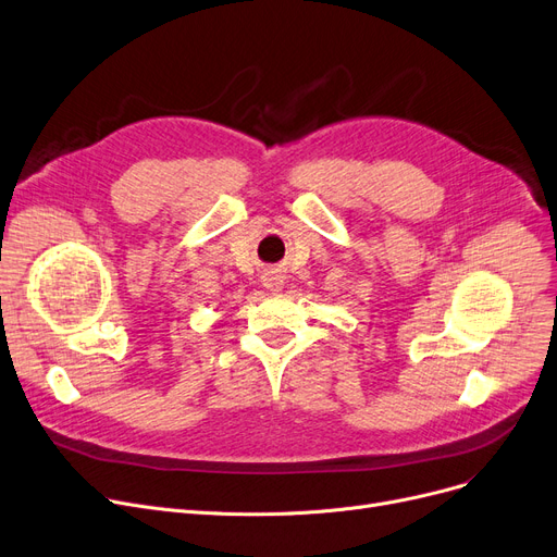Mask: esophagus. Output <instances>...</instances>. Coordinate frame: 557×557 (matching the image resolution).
<instances>
[{"label": "esophagus", "mask_w": 557, "mask_h": 557, "mask_svg": "<svg viewBox=\"0 0 557 557\" xmlns=\"http://www.w3.org/2000/svg\"><path fill=\"white\" fill-rule=\"evenodd\" d=\"M260 281H263V285H265L270 292H278V289H283V285H285V276H283L278 270H265V274L260 276Z\"/></svg>", "instance_id": "1"}]
</instances>
